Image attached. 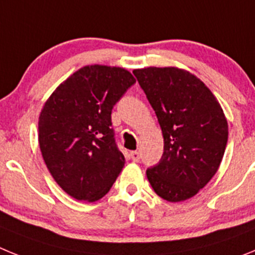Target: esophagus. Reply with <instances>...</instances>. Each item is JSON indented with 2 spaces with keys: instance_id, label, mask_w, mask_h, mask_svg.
I'll return each instance as SVG.
<instances>
[{
  "instance_id": "esophagus-1",
  "label": "esophagus",
  "mask_w": 255,
  "mask_h": 255,
  "mask_svg": "<svg viewBox=\"0 0 255 255\" xmlns=\"http://www.w3.org/2000/svg\"><path fill=\"white\" fill-rule=\"evenodd\" d=\"M130 155H131V159L134 162H138L140 159V152H138V150H132Z\"/></svg>"
}]
</instances>
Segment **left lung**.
<instances>
[{
  "label": "left lung",
  "mask_w": 255,
  "mask_h": 255,
  "mask_svg": "<svg viewBox=\"0 0 255 255\" xmlns=\"http://www.w3.org/2000/svg\"><path fill=\"white\" fill-rule=\"evenodd\" d=\"M158 119L163 154L147 170L155 194L167 202L194 197L220 167L229 126L224 111L200 79L177 67L132 71Z\"/></svg>",
  "instance_id": "1"
}]
</instances>
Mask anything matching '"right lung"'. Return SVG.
<instances>
[{
    "instance_id": "1",
    "label": "right lung",
    "mask_w": 255,
    "mask_h": 255,
    "mask_svg": "<svg viewBox=\"0 0 255 255\" xmlns=\"http://www.w3.org/2000/svg\"><path fill=\"white\" fill-rule=\"evenodd\" d=\"M135 79L123 67L84 66L44 103L38 140L60 188L78 200L101 199L125 164L112 129V108Z\"/></svg>"
}]
</instances>
